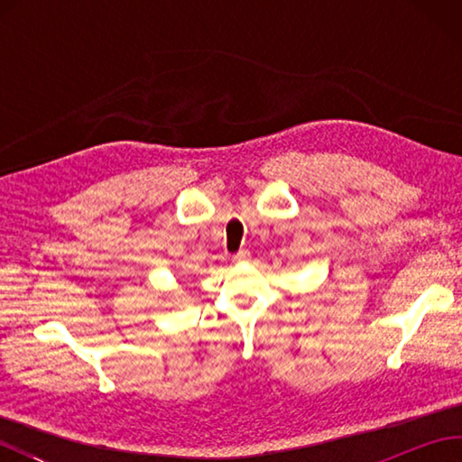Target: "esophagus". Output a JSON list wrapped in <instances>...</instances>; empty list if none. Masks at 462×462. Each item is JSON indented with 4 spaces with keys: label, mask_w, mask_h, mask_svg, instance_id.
<instances>
[{
    "label": "esophagus",
    "mask_w": 462,
    "mask_h": 462,
    "mask_svg": "<svg viewBox=\"0 0 462 462\" xmlns=\"http://www.w3.org/2000/svg\"><path fill=\"white\" fill-rule=\"evenodd\" d=\"M248 258H250V252H248L246 248H244V250H238V252L234 254V256H232V260L236 262V263H240V262H246Z\"/></svg>",
    "instance_id": "esophagus-1"
}]
</instances>
